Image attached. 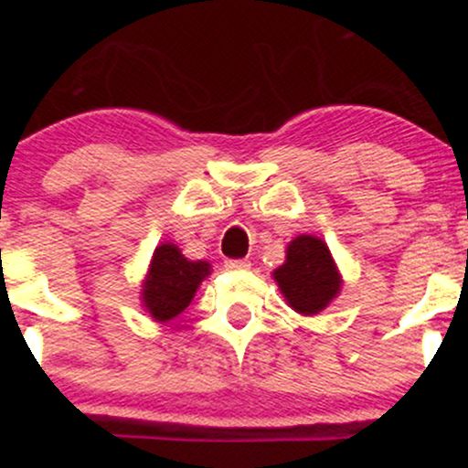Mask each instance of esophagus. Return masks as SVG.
<instances>
[{"label":"esophagus","mask_w":468,"mask_h":468,"mask_svg":"<svg viewBox=\"0 0 468 468\" xmlns=\"http://www.w3.org/2000/svg\"><path fill=\"white\" fill-rule=\"evenodd\" d=\"M224 266H227L229 271H246V268H250V261L249 260H227L224 261Z\"/></svg>","instance_id":"obj_1"}]
</instances>
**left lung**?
Segmentation results:
<instances>
[{"mask_svg": "<svg viewBox=\"0 0 468 468\" xmlns=\"http://www.w3.org/2000/svg\"><path fill=\"white\" fill-rule=\"evenodd\" d=\"M272 279L294 313L314 316L341 294L343 277L330 249L316 235H297L286 246V260Z\"/></svg>", "mask_w": 468, "mask_h": 468, "instance_id": "1", "label": "left lung"}]
</instances>
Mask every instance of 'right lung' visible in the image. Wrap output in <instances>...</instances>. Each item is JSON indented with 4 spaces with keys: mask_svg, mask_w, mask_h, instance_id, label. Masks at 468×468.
<instances>
[{
    "mask_svg": "<svg viewBox=\"0 0 468 468\" xmlns=\"http://www.w3.org/2000/svg\"><path fill=\"white\" fill-rule=\"evenodd\" d=\"M208 275V261H193L182 255L178 244L163 241L155 246L147 275L141 283L143 310L155 324H169L189 308L197 288Z\"/></svg>",
    "mask_w": 468,
    "mask_h": 468,
    "instance_id": "right-lung-1",
    "label": "right lung"
}]
</instances>
